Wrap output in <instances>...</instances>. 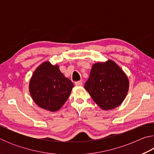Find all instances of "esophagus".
Wrapping results in <instances>:
<instances>
[{"label":"esophagus","instance_id":"obj_1","mask_svg":"<svg viewBox=\"0 0 154 154\" xmlns=\"http://www.w3.org/2000/svg\"><path fill=\"white\" fill-rule=\"evenodd\" d=\"M75 84L76 86H82V81H78V82H75Z\"/></svg>","mask_w":154,"mask_h":154}]
</instances>
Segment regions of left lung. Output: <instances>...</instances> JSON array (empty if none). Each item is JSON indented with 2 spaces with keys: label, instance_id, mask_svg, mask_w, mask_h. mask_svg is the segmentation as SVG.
<instances>
[{
  "label": "left lung",
  "instance_id": "left-lung-1",
  "mask_svg": "<svg viewBox=\"0 0 154 154\" xmlns=\"http://www.w3.org/2000/svg\"><path fill=\"white\" fill-rule=\"evenodd\" d=\"M93 100L103 110L116 108L128 92V78L111 60L93 64L90 77L84 85Z\"/></svg>",
  "mask_w": 154,
  "mask_h": 154
}]
</instances>
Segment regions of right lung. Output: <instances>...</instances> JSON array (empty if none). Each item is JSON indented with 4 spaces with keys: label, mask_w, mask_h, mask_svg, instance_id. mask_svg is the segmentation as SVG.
<instances>
[{
    "label": "right lung",
    "mask_w": 154,
    "mask_h": 154,
    "mask_svg": "<svg viewBox=\"0 0 154 154\" xmlns=\"http://www.w3.org/2000/svg\"><path fill=\"white\" fill-rule=\"evenodd\" d=\"M73 83L62 73L58 65L47 61L40 64L32 74L29 92L34 102L51 112L59 110L71 94Z\"/></svg>",
    "instance_id": "add662e5"
}]
</instances>
